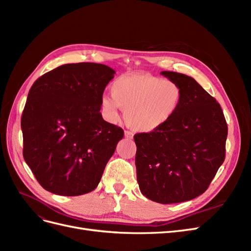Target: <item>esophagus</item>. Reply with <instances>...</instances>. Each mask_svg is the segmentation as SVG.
<instances>
[{
    "label": "esophagus",
    "instance_id": "1",
    "mask_svg": "<svg viewBox=\"0 0 251 251\" xmlns=\"http://www.w3.org/2000/svg\"><path fill=\"white\" fill-rule=\"evenodd\" d=\"M133 136H134V134L131 131H125V137L126 139H132Z\"/></svg>",
    "mask_w": 251,
    "mask_h": 251
}]
</instances>
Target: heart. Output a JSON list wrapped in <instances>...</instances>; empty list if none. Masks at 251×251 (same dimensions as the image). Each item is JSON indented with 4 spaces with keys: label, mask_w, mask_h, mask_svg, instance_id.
Instances as JSON below:
<instances>
[{
    "label": "heart",
    "mask_w": 251,
    "mask_h": 251,
    "mask_svg": "<svg viewBox=\"0 0 251 251\" xmlns=\"http://www.w3.org/2000/svg\"><path fill=\"white\" fill-rule=\"evenodd\" d=\"M111 96L100 100L102 116L117 123L120 113L136 131L151 133L159 130L174 118L184 100V91L177 81L150 73L121 75L112 82Z\"/></svg>",
    "instance_id": "heart-1"
}]
</instances>
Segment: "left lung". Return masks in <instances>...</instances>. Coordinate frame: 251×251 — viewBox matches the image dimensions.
Instances as JSON below:
<instances>
[{
    "label": "left lung",
    "instance_id": "obj_1",
    "mask_svg": "<svg viewBox=\"0 0 251 251\" xmlns=\"http://www.w3.org/2000/svg\"><path fill=\"white\" fill-rule=\"evenodd\" d=\"M184 91L178 113L161 128L134 136L140 192L161 203L195 199L208 188L225 159L227 124L221 105L193 77L162 71Z\"/></svg>",
    "mask_w": 251,
    "mask_h": 251
}]
</instances>
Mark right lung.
Masks as SVG:
<instances>
[{"instance_id": "add662e5", "label": "right lung", "mask_w": 251, "mask_h": 251, "mask_svg": "<svg viewBox=\"0 0 251 251\" xmlns=\"http://www.w3.org/2000/svg\"><path fill=\"white\" fill-rule=\"evenodd\" d=\"M114 74L102 64H66L30 89L21 119L23 156L46 191L80 196L100 183L124 138L123 128L104 121L100 112Z\"/></svg>"}]
</instances>
